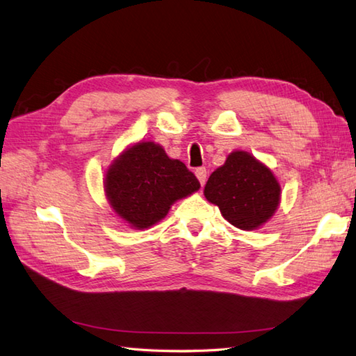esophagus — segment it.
Instances as JSON below:
<instances>
[{
    "label": "esophagus",
    "mask_w": 356,
    "mask_h": 356,
    "mask_svg": "<svg viewBox=\"0 0 356 356\" xmlns=\"http://www.w3.org/2000/svg\"><path fill=\"white\" fill-rule=\"evenodd\" d=\"M195 175H196V178L200 179V184L204 186L205 184V179H207V169H205V168H198V169L195 170Z\"/></svg>",
    "instance_id": "esophagus-1"
}]
</instances>
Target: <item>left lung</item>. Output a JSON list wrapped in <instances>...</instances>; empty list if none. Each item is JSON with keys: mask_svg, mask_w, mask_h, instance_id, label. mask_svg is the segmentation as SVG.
Segmentation results:
<instances>
[{"mask_svg": "<svg viewBox=\"0 0 356 356\" xmlns=\"http://www.w3.org/2000/svg\"><path fill=\"white\" fill-rule=\"evenodd\" d=\"M204 195L232 225L254 230L277 209L280 186L266 165L247 152L236 151L211 173Z\"/></svg>", "mask_w": 356, "mask_h": 356, "instance_id": "1", "label": "left lung"}]
</instances>
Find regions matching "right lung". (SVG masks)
<instances>
[{"label": "right lung", "instance_id": "right-lung-1", "mask_svg": "<svg viewBox=\"0 0 356 356\" xmlns=\"http://www.w3.org/2000/svg\"><path fill=\"white\" fill-rule=\"evenodd\" d=\"M105 188L117 215L141 230L161 220L177 200L198 191L200 181L161 146L141 141L109 165Z\"/></svg>", "mask_w": 356, "mask_h": 356}]
</instances>
